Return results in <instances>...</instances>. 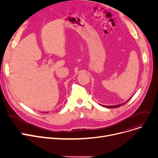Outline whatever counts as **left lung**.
I'll list each match as a JSON object with an SVG mask.
<instances>
[{
	"mask_svg": "<svg viewBox=\"0 0 158 158\" xmlns=\"http://www.w3.org/2000/svg\"><path fill=\"white\" fill-rule=\"evenodd\" d=\"M130 99H131V98H130ZM129 100H128V101H129ZM128 101H127L126 102H125V103H123V104H120V105H115V106H105V107L108 108H118V107H120V106H121V105H123L126 104Z\"/></svg>",
	"mask_w": 158,
	"mask_h": 158,
	"instance_id": "8db88e82",
	"label": "left lung"
}]
</instances>
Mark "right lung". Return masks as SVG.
Wrapping results in <instances>:
<instances>
[{"mask_svg": "<svg viewBox=\"0 0 158 158\" xmlns=\"http://www.w3.org/2000/svg\"><path fill=\"white\" fill-rule=\"evenodd\" d=\"M46 113H47V112H46Z\"/></svg>", "mask_w": 158, "mask_h": 158, "instance_id": "add662e5", "label": "right lung"}]
</instances>
